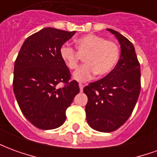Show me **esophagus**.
Segmentation results:
<instances>
[{"label": "esophagus", "mask_w": 157, "mask_h": 157, "mask_svg": "<svg viewBox=\"0 0 157 157\" xmlns=\"http://www.w3.org/2000/svg\"><path fill=\"white\" fill-rule=\"evenodd\" d=\"M79 87H80V91L82 92V91H83V87H84V86L82 85V83H80V84H79Z\"/></svg>", "instance_id": "1"}]
</instances>
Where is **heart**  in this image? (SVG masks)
<instances>
[{
    "instance_id": "heart-1",
    "label": "heart",
    "mask_w": 157,
    "mask_h": 157,
    "mask_svg": "<svg viewBox=\"0 0 157 157\" xmlns=\"http://www.w3.org/2000/svg\"><path fill=\"white\" fill-rule=\"evenodd\" d=\"M76 47L84 58L86 64L73 74L78 82H86L97 74L99 77L105 76L114 69L119 58V48L115 42L107 40L102 36L86 34L76 40ZM62 60L70 70H75L79 65L76 49L68 44H64L59 48Z\"/></svg>"
}]
</instances>
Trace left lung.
Masks as SVG:
<instances>
[{"mask_svg": "<svg viewBox=\"0 0 157 157\" xmlns=\"http://www.w3.org/2000/svg\"><path fill=\"white\" fill-rule=\"evenodd\" d=\"M107 30L120 44V59L104 78L83 89L88 98L86 121L93 129L104 133L114 131L128 120L140 92V65L134 45L117 31Z\"/></svg>", "mask_w": 157, "mask_h": 157, "instance_id": "1", "label": "left lung"}]
</instances>
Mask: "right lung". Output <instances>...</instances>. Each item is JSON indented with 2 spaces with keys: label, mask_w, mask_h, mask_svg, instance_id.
I'll return each mask as SVG.
<instances>
[{
  "label": "right lung",
  "mask_w": 157,
  "mask_h": 157,
  "mask_svg": "<svg viewBox=\"0 0 157 157\" xmlns=\"http://www.w3.org/2000/svg\"><path fill=\"white\" fill-rule=\"evenodd\" d=\"M75 33L43 29L26 39L16 59V99L22 114L40 129L63 124L66 109L80 92L78 82L71 80V72L59 55L60 47Z\"/></svg>",
  "instance_id": "obj_1"
}]
</instances>
